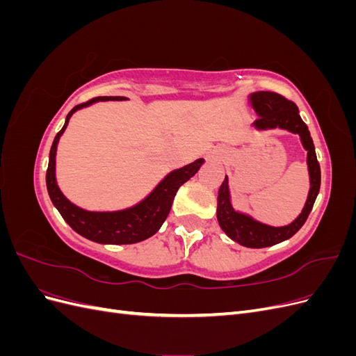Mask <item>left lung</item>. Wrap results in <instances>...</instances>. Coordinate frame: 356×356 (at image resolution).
<instances>
[{"mask_svg":"<svg viewBox=\"0 0 356 356\" xmlns=\"http://www.w3.org/2000/svg\"><path fill=\"white\" fill-rule=\"evenodd\" d=\"M251 99L254 108L257 110L258 115H260L255 120L254 126H257L258 129L281 127L293 134H297L301 138L303 147L307 149V166L310 175V191L303 212L298 215L294 222L285 225V227H270V225L252 220L248 215L236 212L230 203L229 179L227 177L224 178L218 190L217 218L220 227L232 241L238 242L242 246L267 248L289 239L291 236H294L303 227L319 193L321 168L309 129L306 123L301 120L297 105L293 101L286 99L285 96L276 92H257L251 95Z\"/></svg>","mask_w":356,"mask_h":356,"instance_id":"obj_1","label":"left lung"}]
</instances>
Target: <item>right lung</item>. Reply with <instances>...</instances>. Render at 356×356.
<instances>
[{"label":"right lung","mask_w":356,"mask_h":356,"mask_svg":"<svg viewBox=\"0 0 356 356\" xmlns=\"http://www.w3.org/2000/svg\"><path fill=\"white\" fill-rule=\"evenodd\" d=\"M120 99H124L123 96H98V98H93L88 102L75 105L68 113L65 124L58 132L55 141L51 144L49 154V168L46 174L49 196L62 215V218L70 224V227L86 239L110 245H131L153 236L161 227V224L165 222L169 215L172 202H174L178 188L195 175L203 163V159H197L196 161H193V163L184 168L170 172L156 187L152 195L134 208L118 212H88L72 204L60 193L55 178V156L59 138L63 131H65L72 113L98 101Z\"/></svg>","instance_id":"1"}]
</instances>
